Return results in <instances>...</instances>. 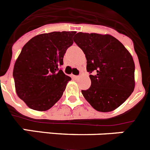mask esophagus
<instances>
[{"label":"esophagus","instance_id":"obj_1","mask_svg":"<svg viewBox=\"0 0 150 150\" xmlns=\"http://www.w3.org/2000/svg\"><path fill=\"white\" fill-rule=\"evenodd\" d=\"M72 77H73L74 78H75V79H77V78H79V76H78V75H73V76H72Z\"/></svg>","mask_w":150,"mask_h":150}]
</instances>
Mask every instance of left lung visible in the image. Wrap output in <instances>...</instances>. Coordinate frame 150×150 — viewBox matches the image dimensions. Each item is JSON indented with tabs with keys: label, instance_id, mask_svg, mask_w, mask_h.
Segmentation results:
<instances>
[{
	"label": "left lung",
	"instance_id": "left-lung-1",
	"mask_svg": "<svg viewBox=\"0 0 150 150\" xmlns=\"http://www.w3.org/2000/svg\"><path fill=\"white\" fill-rule=\"evenodd\" d=\"M74 42L87 59L91 86L81 90L95 110L110 112L120 107L134 91V63L129 52L109 34L79 33Z\"/></svg>",
	"mask_w": 150,
	"mask_h": 150
}]
</instances>
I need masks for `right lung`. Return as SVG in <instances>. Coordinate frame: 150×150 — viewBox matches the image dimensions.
<instances>
[{
	"label": "right lung",
	"instance_id": "add662e5",
	"mask_svg": "<svg viewBox=\"0 0 150 150\" xmlns=\"http://www.w3.org/2000/svg\"><path fill=\"white\" fill-rule=\"evenodd\" d=\"M75 31L52 32L34 36L24 45L15 63L16 93L30 108L45 111L61 98L71 78L60 67Z\"/></svg>",
	"mask_w": 150,
	"mask_h": 150
}]
</instances>
